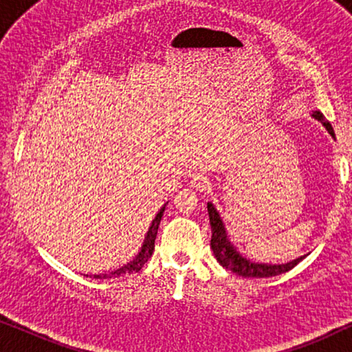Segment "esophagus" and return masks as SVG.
<instances>
[{"label":"esophagus","mask_w":352,"mask_h":352,"mask_svg":"<svg viewBox=\"0 0 352 352\" xmlns=\"http://www.w3.org/2000/svg\"><path fill=\"white\" fill-rule=\"evenodd\" d=\"M190 186L194 187V189H197V190H206V189H210L211 182H210V179L205 175L195 173V175L190 177Z\"/></svg>","instance_id":"34e87169"}]
</instances>
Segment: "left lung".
<instances>
[{
    "instance_id": "left-lung-1",
    "label": "left lung",
    "mask_w": 352,
    "mask_h": 352,
    "mask_svg": "<svg viewBox=\"0 0 352 352\" xmlns=\"http://www.w3.org/2000/svg\"><path fill=\"white\" fill-rule=\"evenodd\" d=\"M312 117H314L316 120H319V122L327 128V131L330 133V136L335 138L333 128H331V124L327 122L324 113L317 112L316 110V112H312ZM206 208H208L210 226H211L210 247H211V250H213L214 256H216V259H218V263L221 264V266L229 269V271L237 274V276L256 277V278L278 276V274L288 272L290 269L295 267L298 263L302 261V259L307 256V254H305V256H300V258L293 259V261L285 263V264H266V263L250 261V259L242 256V254L237 252V248L230 243L228 232H226L223 219H221V216L218 213V210L214 208V205L211 204V201H208Z\"/></svg>"
}]
</instances>
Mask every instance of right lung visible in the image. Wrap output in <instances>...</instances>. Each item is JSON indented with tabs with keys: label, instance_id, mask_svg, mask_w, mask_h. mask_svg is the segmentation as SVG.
Returning a JSON list of instances; mask_svg holds the SVG:
<instances>
[{
	"label": "right lung",
	"instance_id": "obj_1",
	"mask_svg": "<svg viewBox=\"0 0 352 352\" xmlns=\"http://www.w3.org/2000/svg\"><path fill=\"white\" fill-rule=\"evenodd\" d=\"M165 206L166 205L162 206V210L157 213L155 219L152 221L151 228H148V232L146 235V240H144V243H142L141 252L136 254V258H134L133 261H129L128 264H124L123 267L115 269V271L109 272V274H98V276H94V278H112V277L123 276V274H133V272L141 271L144 264H146L148 261V258L152 256L153 248H155V239H157V232H158V226H160V221H162L163 211H165Z\"/></svg>",
	"mask_w": 352,
	"mask_h": 352
}]
</instances>
